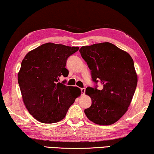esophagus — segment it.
<instances>
[{
  "label": "esophagus",
  "instance_id": "obj_1",
  "mask_svg": "<svg viewBox=\"0 0 154 154\" xmlns=\"http://www.w3.org/2000/svg\"><path fill=\"white\" fill-rule=\"evenodd\" d=\"M81 91H82V94L83 95L85 94V89L84 88H81Z\"/></svg>",
  "mask_w": 154,
  "mask_h": 154
}]
</instances>
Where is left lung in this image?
<instances>
[{"label": "left lung", "instance_id": "8db88e82", "mask_svg": "<svg viewBox=\"0 0 154 154\" xmlns=\"http://www.w3.org/2000/svg\"><path fill=\"white\" fill-rule=\"evenodd\" d=\"M82 58L91 70L92 80L103 90L88 87L85 94L92 105L85 109L87 118L98 125H111L128 111L137 85L134 62L128 53L109 42L83 46Z\"/></svg>", "mask_w": 154, "mask_h": 154}]
</instances>
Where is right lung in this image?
Listing matches in <instances>:
<instances>
[{
  "label": "right lung",
  "instance_id": "obj_1",
  "mask_svg": "<svg viewBox=\"0 0 154 154\" xmlns=\"http://www.w3.org/2000/svg\"><path fill=\"white\" fill-rule=\"evenodd\" d=\"M79 47L47 43L26 55L18 72L22 99L26 107L36 120L44 124L61 121L82 91L77 87L60 83L66 77V60Z\"/></svg>",
  "mask_w": 154,
  "mask_h": 154
}]
</instances>
